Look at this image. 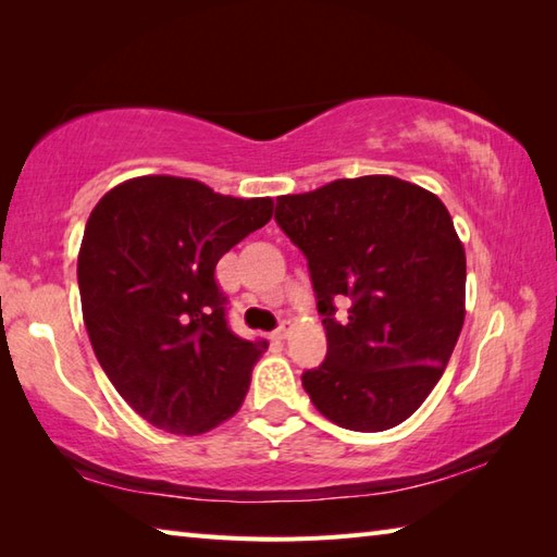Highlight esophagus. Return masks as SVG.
I'll return each instance as SVG.
<instances>
[{
	"instance_id": "obj_1",
	"label": "esophagus",
	"mask_w": 557,
	"mask_h": 557,
	"mask_svg": "<svg viewBox=\"0 0 557 557\" xmlns=\"http://www.w3.org/2000/svg\"><path fill=\"white\" fill-rule=\"evenodd\" d=\"M289 330H292V323L285 321L275 330V333H272V339H287L289 337Z\"/></svg>"
}]
</instances>
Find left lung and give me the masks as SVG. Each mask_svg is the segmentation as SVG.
<instances>
[{"mask_svg":"<svg viewBox=\"0 0 557 557\" xmlns=\"http://www.w3.org/2000/svg\"><path fill=\"white\" fill-rule=\"evenodd\" d=\"M275 222L309 260L327 335L325 361L301 375L315 409L361 433L409 419L465 325L467 258L443 200L373 174L280 196Z\"/></svg>","mask_w":557,"mask_h":557,"instance_id":"1","label":"left lung"}]
</instances>
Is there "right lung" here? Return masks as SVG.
Instances as JSON below:
<instances>
[{
	"label": "right lung",
	"mask_w": 557,
	"mask_h": 557,
	"mask_svg": "<svg viewBox=\"0 0 557 557\" xmlns=\"http://www.w3.org/2000/svg\"><path fill=\"white\" fill-rule=\"evenodd\" d=\"M272 218L182 176H138L100 198L83 232L78 292L92 351L132 409L176 435L239 411L265 339L227 325L218 260Z\"/></svg>",
	"instance_id": "right-lung-1"
}]
</instances>
